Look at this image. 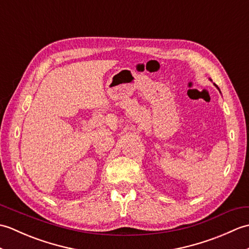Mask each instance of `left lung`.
<instances>
[{
    "instance_id": "8db88e82",
    "label": "left lung",
    "mask_w": 249,
    "mask_h": 249,
    "mask_svg": "<svg viewBox=\"0 0 249 249\" xmlns=\"http://www.w3.org/2000/svg\"><path fill=\"white\" fill-rule=\"evenodd\" d=\"M214 86H215V87H216V88H217V89H219V88H218V87H217V86H216V84H215V83H214ZM219 92H220V91H219Z\"/></svg>"
}]
</instances>
